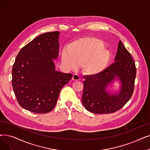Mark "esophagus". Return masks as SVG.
<instances>
[{
  "mask_svg": "<svg viewBox=\"0 0 150 150\" xmlns=\"http://www.w3.org/2000/svg\"><path fill=\"white\" fill-rule=\"evenodd\" d=\"M72 80L74 81H79L80 80V77L76 74H74L72 76Z\"/></svg>",
  "mask_w": 150,
  "mask_h": 150,
  "instance_id": "obj_1",
  "label": "esophagus"
}]
</instances>
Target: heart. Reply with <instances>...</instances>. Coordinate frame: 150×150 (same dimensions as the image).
Masks as SVG:
<instances>
[{
    "mask_svg": "<svg viewBox=\"0 0 150 150\" xmlns=\"http://www.w3.org/2000/svg\"><path fill=\"white\" fill-rule=\"evenodd\" d=\"M104 43L94 38H82L70 43L67 52L61 54L62 62L70 69L81 65L83 73L88 76H96L106 69L110 59V53L104 48Z\"/></svg>",
    "mask_w": 150,
    "mask_h": 150,
    "instance_id": "obj_1",
    "label": "heart"
}]
</instances>
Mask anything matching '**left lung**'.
I'll return each mask as SVG.
<instances>
[{
	"label": "left lung",
	"instance_id": "obj_1",
	"mask_svg": "<svg viewBox=\"0 0 150 150\" xmlns=\"http://www.w3.org/2000/svg\"><path fill=\"white\" fill-rule=\"evenodd\" d=\"M136 67L131 54L120 40L115 62L96 76H84L82 103L88 111L95 114L114 113L121 108L132 95ZM115 81L120 84L112 93L108 86Z\"/></svg>",
	"mask_w": 150,
	"mask_h": 150
}]
</instances>
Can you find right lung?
<instances>
[{"label":"right lung","instance_id":"right-lung-1","mask_svg":"<svg viewBox=\"0 0 150 150\" xmlns=\"http://www.w3.org/2000/svg\"><path fill=\"white\" fill-rule=\"evenodd\" d=\"M58 31L34 38L19 52L12 69V86L23 108L47 113L55 107L60 91L72 77L55 70L59 54Z\"/></svg>","mask_w":150,"mask_h":150}]
</instances>
